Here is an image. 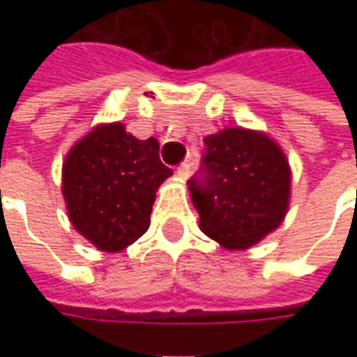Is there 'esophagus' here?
I'll return each mask as SVG.
<instances>
[{
    "label": "esophagus",
    "mask_w": 357,
    "mask_h": 357,
    "mask_svg": "<svg viewBox=\"0 0 357 357\" xmlns=\"http://www.w3.org/2000/svg\"><path fill=\"white\" fill-rule=\"evenodd\" d=\"M189 174H191V164L189 162H181L178 166V170H176V176L179 179H187L189 178Z\"/></svg>",
    "instance_id": "esophagus-1"
}]
</instances>
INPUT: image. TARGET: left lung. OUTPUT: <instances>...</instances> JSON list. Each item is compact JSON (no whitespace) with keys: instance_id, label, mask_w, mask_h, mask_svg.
Returning <instances> with one entry per match:
<instances>
[{"instance_id":"8db88e82","label":"left lung","mask_w":357,"mask_h":357,"mask_svg":"<svg viewBox=\"0 0 357 357\" xmlns=\"http://www.w3.org/2000/svg\"><path fill=\"white\" fill-rule=\"evenodd\" d=\"M201 172L187 181L201 229L229 250L255 247L283 222L291 168L268 135L225 128L204 137Z\"/></svg>"}]
</instances>
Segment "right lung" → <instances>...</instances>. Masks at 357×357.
Returning a JSON list of instances; mask_svg holds the SVG:
<instances>
[{
    "instance_id": "add662e5",
    "label": "right lung",
    "mask_w": 357,
    "mask_h": 357,
    "mask_svg": "<svg viewBox=\"0 0 357 357\" xmlns=\"http://www.w3.org/2000/svg\"><path fill=\"white\" fill-rule=\"evenodd\" d=\"M158 141H141L122 122L99 124L74 145L63 164L68 218L89 243L120 252L149 229L156 189L172 170Z\"/></svg>"
}]
</instances>
